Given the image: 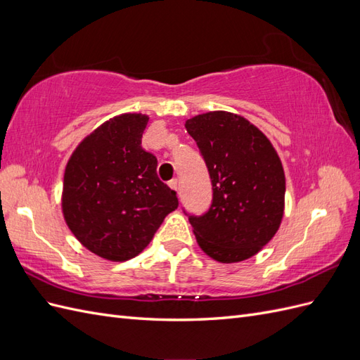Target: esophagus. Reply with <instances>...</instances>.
Masks as SVG:
<instances>
[{"label": "esophagus", "mask_w": 360, "mask_h": 360, "mask_svg": "<svg viewBox=\"0 0 360 360\" xmlns=\"http://www.w3.org/2000/svg\"><path fill=\"white\" fill-rule=\"evenodd\" d=\"M169 188L171 189H174V191H179V180L177 179H172V180H169Z\"/></svg>", "instance_id": "1"}]
</instances>
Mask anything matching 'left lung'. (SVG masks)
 <instances>
[{
  "label": "left lung",
  "instance_id": "8db88e82",
  "mask_svg": "<svg viewBox=\"0 0 360 360\" xmlns=\"http://www.w3.org/2000/svg\"><path fill=\"white\" fill-rule=\"evenodd\" d=\"M212 181V204L188 213L204 252L238 263L270 242L284 214L285 176L274 146L246 118L213 111L186 122Z\"/></svg>",
  "mask_w": 360,
  "mask_h": 360
}]
</instances>
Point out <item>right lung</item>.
I'll return each instance as SVG.
<instances>
[{
	"label": "right lung",
	"mask_w": 360,
	"mask_h": 360,
	"mask_svg": "<svg viewBox=\"0 0 360 360\" xmlns=\"http://www.w3.org/2000/svg\"><path fill=\"white\" fill-rule=\"evenodd\" d=\"M147 123L143 114L111 118L82 141L64 172L70 231L111 261L136 257L179 207L177 192L158 177V159L141 147Z\"/></svg>",
	"instance_id": "right-lung-1"
}]
</instances>
